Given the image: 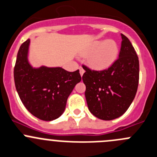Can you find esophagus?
Masks as SVG:
<instances>
[{
    "label": "esophagus",
    "instance_id": "esophagus-1",
    "mask_svg": "<svg viewBox=\"0 0 157 157\" xmlns=\"http://www.w3.org/2000/svg\"><path fill=\"white\" fill-rule=\"evenodd\" d=\"M79 71H80V75H81L82 76L83 74H84V72H85V70L83 69L82 67H80V68H79Z\"/></svg>",
    "mask_w": 157,
    "mask_h": 157
}]
</instances>
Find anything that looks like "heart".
<instances>
[{
  "mask_svg": "<svg viewBox=\"0 0 157 157\" xmlns=\"http://www.w3.org/2000/svg\"><path fill=\"white\" fill-rule=\"evenodd\" d=\"M88 55V62L92 68L103 70L116 62L119 55V46L113 40L95 41L83 52V55Z\"/></svg>",
  "mask_w": 157,
  "mask_h": 157,
  "instance_id": "1",
  "label": "heart"
}]
</instances>
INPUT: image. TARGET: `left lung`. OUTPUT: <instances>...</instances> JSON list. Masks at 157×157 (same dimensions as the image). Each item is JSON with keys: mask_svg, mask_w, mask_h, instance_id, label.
I'll use <instances>...</instances> for the list:
<instances>
[{"mask_svg": "<svg viewBox=\"0 0 157 157\" xmlns=\"http://www.w3.org/2000/svg\"><path fill=\"white\" fill-rule=\"evenodd\" d=\"M119 59L107 69L95 71L84 65L82 80L89 111L102 120L124 114L136 94L140 76L139 59L127 37L121 34Z\"/></svg>", "mask_w": 157, "mask_h": 157, "instance_id": "left-lung-1", "label": "left lung"}]
</instances>
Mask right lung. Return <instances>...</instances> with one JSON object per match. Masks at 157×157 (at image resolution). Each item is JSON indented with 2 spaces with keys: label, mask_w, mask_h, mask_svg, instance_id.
Listing matches in <instances>:
<instances>
[{
  "label": "right lung",
  "mask_w": 157,
  "mask_h": 157,
  "mask_svg": "<svg viewBox=\"0 0 157 157\" xmlns=\"http://www.w3.org/2000/svg\"><path fill=\"white\" fill-rule=\"evenodd\" d=\"M30 39L21 45L14 69L15 87L25 108L44 121L62 115L67 99L82 77L79 70L71 72L60 67L33 68L28 62Z\"/></svg>",
  "instance_id": "right-lung-1"
}]
</instances>
